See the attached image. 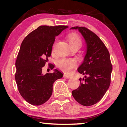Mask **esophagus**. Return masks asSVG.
I'll return each mask as SVG.
<instances>
[{"label":"esophagus","instance_id":"34e87169","mask_svg":"<svg viewBox=\"0 0 127 127\" xmlns=\"http://www.w3.org/2000/svg\"><path fill=\"white\" fill-rule=\"evenodd\" d=\"M70 77H71L70 75H69V74H64V77L66 78V79H70Z\"/></svg>","mask_w":127,"mask_h":127}]
</instances>
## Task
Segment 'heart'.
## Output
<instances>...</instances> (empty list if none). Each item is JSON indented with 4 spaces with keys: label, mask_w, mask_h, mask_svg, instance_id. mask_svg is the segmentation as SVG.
<instances>
[{
    "label": "heart",
    "mask_w": 127,
    "mask_h": 127,
    "mask_svg": "<svg viewBox=\"0 0 127 127\" xmlns=\"http://www.w3.org/2000/svg\"><path fill=\"white\" fill-rule=\"evenodd\" d=\"M68 39L69 43L72 47L75 46H81L82 44L81 38L77 34L71 33L69 34ZM57 65L60 70L67 72L76 66V61L73 58H62L57 61Z\"/></svg>",
    "instance_id": "heart-1"
}]
</instances>
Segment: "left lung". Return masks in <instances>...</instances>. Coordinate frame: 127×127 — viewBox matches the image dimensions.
Instances as JSON below:
<instances>
[{
  "label": "left lung",
  "mask_w": 127,
  "mask_h": 127,
  "mask_svg": "<svg viewBox=\"0 0 127 127\" xmlns=\"http://www.w3.org/2000/svg\"><path fill=\"white\" fill-rule=\"evenodd\" d=\"M84 37L86 54L77 71L84 75L80 79V86L72 91L75 100L85 106L96 103L102 98L110 84L112 65L110 54L100 38L85 27H75Z\"/></svg>",
  "instance_id": "left-lung-1"
}]
</instances>
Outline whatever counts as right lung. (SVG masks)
I'll return each instance as SVG.
<instances>
[{
  "mask_svg": "<svg viewBox=\"0 0 127 127\" xmlns=\"http://www.w3.org/2000/svg\"><path fill=\"white\" fill-rule=\"evenodd\" d=\"M67 26L43 25L31 32L22 41L15 62V79L18 91L26 101L34 106L49 99L53 86L63 74L57 69L51 73H42V67L48 61L55 38ZM50 67L54 66L51 64Z\"/></svg>",
  "mask_w": 127,
  "mask_h": 127,
  "instance_id": "obj_1",
  "label": "right lung"
}]
</instances>
